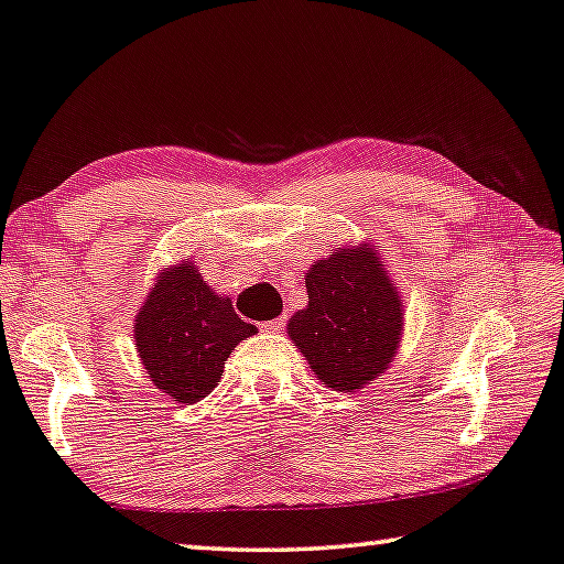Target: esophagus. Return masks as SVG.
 <instances>
[{
    "label": "esophagus",
    "instance_id": "obj_1",
    "mask_svg": "<svg viewBox=\"0 0 564 564\" xmlns=\"http://www.w3.org/2000/svg\"><path fill=\"white\" fill-rule=\"evenodd\" d=\"M285 322H289V318H285V316L271 318V322H265V324H263V329H268V332H281L283 326H285Z\"/></svg>",
    "mask_w": 564,
    "mask_h": 564
}]
</instances>
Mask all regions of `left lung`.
Wrapping results in <instances>:
<instances>
[{
    "label": "left lung",
    "instance_id": "8db88e82",
    "mask_svg": "<svg viewBox=\"0 0 564 564\" xmlns=\"http://www.w3.org/2000/svg\"><path fill=\"white\" fill-rule=\"evenodd\" d=\"M308 306L289 336L326 388L355 392L388 369L402 332V301L369 248L339 250L306 273Z\"/></svg>",
    "mask_w": 564,
    "mask_h": 564
}]
</instances>
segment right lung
I'll use <instances>...</instances> for the list:
<instances>
[{"label":"right lung","instance_id":"1","mask_svg":"<svg viewBox=\"0 0 564 564\" xmlns=\"http://www.w3.org/2000/svg\"><path fill=\"white\" fill-rule=\"evenodd\" d=\"M215 296L192 263L159 275L137 316V349L154 388L180 402H197L220 382L238 341L256 334Z\"/></svg>","mask_w":564,"mask_h":564}]
</instances>
